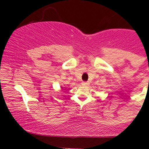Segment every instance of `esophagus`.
<instances>
[{
    "label": "esophagus",
    "mask_w": 149,
    "mask_h": 149,
    "mask_svg": "<svg viewBox=\"0 0 149 149\" xmlns=\"http://www.w3.org/2000/svg\"><path fill=\"white\" fill-rule=\"evenodd\" d=\"M81 84L83 86H87L88 85V82H86V81H83V82H82Z\"/></svg>",
    "instance_id": "1"
}]
</instances>
